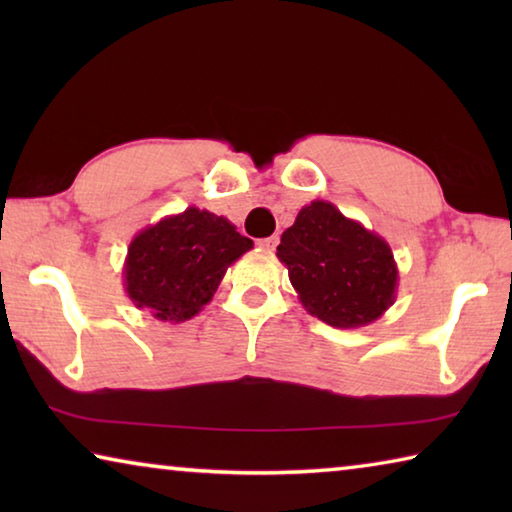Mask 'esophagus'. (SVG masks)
<instances>
[{"instance_id": "obj_1", "label": "esophagus", "mask_w": 512, "mask_h": 512, "mask_svg": "<svg viewBox=\"0 0 512 512\" xmlns=\"http://www.w3.org/2000/svg\"><path fill=\"white\" fill-rule=\"evenodd\" d=\"M277 244H280V237H277V235H271V237H266V239H259V246H262L264 250H268V253H273Z\"/></svg>"}]
</instances>
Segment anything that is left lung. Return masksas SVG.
<instances>
[{
  "label": "left lung",
  "mask_w": 512,
  "mask_h": 512,
  "mask_svg": "<svg viewBox=\"0 0 512 512\" xmlns=\"http://www.w3.org/2000/svg\"><path fill=\"white\" fill-rule=\"evenodd\" d=\"M277 259L302 307L332 327L375 323L397 298L400 271L388 241L327 201L302 207L282 232Z\"/></svg>",
  "instance_id": "left-lung-1"
}]
</instances>
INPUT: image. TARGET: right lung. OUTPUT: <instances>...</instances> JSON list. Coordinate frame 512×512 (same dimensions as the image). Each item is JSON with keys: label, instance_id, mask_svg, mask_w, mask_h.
I'll list each match as a JSON object with an SVG mask.
<instances>
[{"label": "right lung", "instance_id": "add662e5", "mask_svg": "<svg viewBox=\"0 0 512 512\" xmlns=\"http://www.w3.org/2000/svg\"><path fill=\"white\" fill-rule=\"evenodd\" d=\"M253 248L225 216L198 207L164 216L137 232L124 262V289L137 309L162 323L194 318L223 275Z\"/></svg>", "mask_w": 512, "mask_h": 512}]
</instances>
